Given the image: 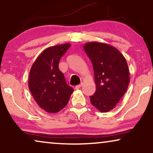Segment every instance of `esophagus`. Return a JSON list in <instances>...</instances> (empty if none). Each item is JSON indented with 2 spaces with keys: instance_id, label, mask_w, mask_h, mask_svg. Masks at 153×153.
<instances>
[{
  "instance_id": "1",
  "label": "esophagus",
  "mask_w": 153,
  "mask_h": 153,
  "mask_svg": "<svg viewBox=\"0 0 153 153\" xmlns=\"http://www.w3.org/2000/svg\"><path fill=\"white\" fill-rule=\"evenodd\" d=\"M81 86H82V84H79V85H76V86H75L74 88L76 89V90H78V89L80 88H81Z\"/></svg>"
}]
</instances>
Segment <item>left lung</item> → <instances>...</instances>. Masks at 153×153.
Returning <instances> with one entry per match:
<instances>
[{
  "label": "left lung",
  "instance_id": "left-lung-1",
  "mask_svg": "<svg viewBox=\"0 0 153 153\" xmlns=\"http://www.w3.org/2000/svg\"><path fill=\"white\" fill-rule=\"evenodd\" d=\"M93 64L96 91L91 104L101 112L114 109L129 83L126 59L116 48L105 43L91 42L83 46Z\"/></svg>",
  "mask_w": 153,
  "mask_h": 153
}]
</instances>
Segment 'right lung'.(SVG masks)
<instances>
[{
    "label": "right lung",
    "mask_w": 153,
    "mask_h": 153,
    "mask_svg": "<svg viewBox=\"0 0 153 153\" xmlns=\"http://www.w3.org/2000/svg\"><path fill=\"white\" fill-rule=\"evenodd\" d=\"M70 44L53 46L44 50L31 67L28 87L40 108L55 114L67 105L74 89L67 84L58 68L60 59Z\"/></svg>",
    "instance_id": "1"
}]
</instances>
